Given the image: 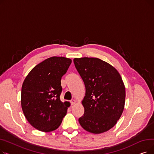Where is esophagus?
Listing matches in <instances>:
<instances>
[{
    "mask_svg": "<svg viewBox=\"0 0 154 154\" xmlns=\"http://www.w3.org/2000/svg\"><path fill=\"white\" fill-rule=\"evenodd\" d=\"M70 103H71V105H74V104L76 103V100H74V99L72 100H71Z\"/></svg>",
    "mask_w": 154,
    "mask_h": 154,
    "instance_id": "1",
    "label": "esophagus"
}]
</instances>
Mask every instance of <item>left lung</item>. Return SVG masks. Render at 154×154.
I'll use <instances>...</instances> for the list:
<instances>
[{"mask_svg":"<svg viewBox=\"0 0 154 154\" xmlns=\"http://www.w3.org/2000/svg\"><path fill=\"white\" fill-rule=\"evenodd\" d=\"M74 62L85 87L82 101L84 114L79 122L88 132H107L117 124L124 109L122 77L115 67L98 58H75Z\"/></svg>","mask_w":154,"mask_h":154,"instance_id":"1","label":"left lung"}]
</instances>
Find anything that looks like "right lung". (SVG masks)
<instances>
[{"label": "right lung", "mask_w": 154, "mask_h": 154, "mask_svg": "<svg viewBox=\"0 0 154 154\" xmlns=\"http://www.w3.org/2000/svg\"><path fill=\"white\" fill-rule=\"evenodd\" d=\"M72 60L52 57L37 64L23 82L21 106L29 124L38 131L56 130L70 106L60 100L61 79L67 72Z\"/></svg>", "instance_id": "obj_1"}]
</instances>
